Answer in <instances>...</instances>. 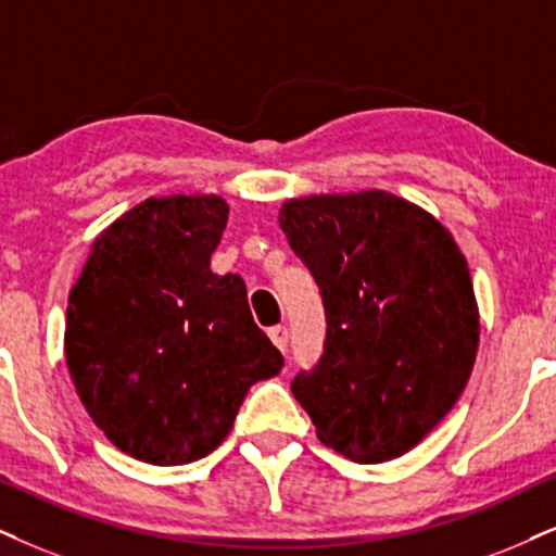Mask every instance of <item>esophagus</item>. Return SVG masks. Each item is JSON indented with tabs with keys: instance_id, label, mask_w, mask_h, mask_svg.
<instances>
[{
	"instance_id": "obj_1",
	"label": "esophagus",
	"mask_w": 556,
	"mask_h": 556,
	"mask_svg": "<svg viewBox=\"0 0 556 556\" xmlns=\"http://www.w3.org/2000/svg\"><path fill=\"white\" fill-rule=\"evenodd\" d=\"M269 339L279 351H287V343H290V330H287V326H274V328H269Z\"/></svg>"
}]
</instances>
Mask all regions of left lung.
<instances>
[{
	"mask_svg": "<svg viewBox=\"0 0 556 556\" xmlns=\"http://www.w3.org/2000/svg\"><path fill=\"white\" fill-rule=\"evenodd\" d=\"M279 226L326 307L323 354L292 379V395L346 459L410 452L459 400L480 341L459 245L377 189L290 200Z\"/></svg>",
	"mask_w": 556,
	"mask_h": 556,
	"instance_id": "8db88e82",
	"label": "left lung"
}]
</instances>
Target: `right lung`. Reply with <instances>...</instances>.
<instances>
[{
    "label": "right lung",
    "mask_w": 556,
    "mask_h": 556,
    "mask_svg": "<svg viewBox=\"0 0 556 556\" xmlns=\"http://www.w3.org/2000/svg\"><path fill=\"white\" fill-rule=\"evenodd\" d=\"M228 223L215 194L151 197L91 245L66 311V364L121 452L189 465L223 444L245 392L282 369L245 282L210 256Z\"/></svg>",
    "instance_id": "1"
}]
</instances>
